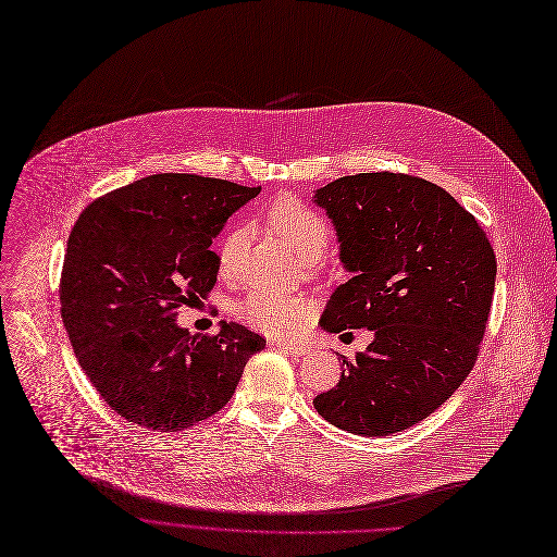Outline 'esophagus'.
I'll return each instance as SVG.
<instances>
[{
    "mask_svg": "<svg viewBox=\"0 0 557 557\" xmlns=\"http://www.w3.org/2000/svg\"><path fill=\"white\" fill-rule=\"evenodd\" d=\"M275 346H277L280 350L288 352V356H293V358H301V356H307V350H309L305 344H295V342H282V339H277V342H275Z\"/></svg>",
    "mask_w": 557,
    "mask_h": 557,
    "instance_id": "obj_1",
    "label": "esophagus"
}]
</instances>
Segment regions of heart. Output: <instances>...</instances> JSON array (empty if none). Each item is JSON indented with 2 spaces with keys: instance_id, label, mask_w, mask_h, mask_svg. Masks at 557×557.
Instances as JSON below:
<instances>
[{
  "instance_id": "heart-1",
  "label": "heart",
  "mask_w": 557,
  "mask_h": 557,
  "mask_svg": "<svg viewBox=\"0 0 557 557\" xmlns=\"http://www.w3.org/2000/svg\"><path fill=\"white\" fill-rule=\"evenodd\" d=\"M267 222L271 231L305 260L320 258L331 237L326 220L318 211L307 207L305 201H299L297 197H290V195L277 197L273 201L267 211ZM242 242H244L242 228L228 231V235L222 239L218 256H220V269L224 273L233 271L239 258ZM237 315L246 326L256 329L260 333H269L277 337L290 335L307 318V301L282 295V293H273V290H252L246 295L244 301H239Z\"/></svg>"
}]
</instances>
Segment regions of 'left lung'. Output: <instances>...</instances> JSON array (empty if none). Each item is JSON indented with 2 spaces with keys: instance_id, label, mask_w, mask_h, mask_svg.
<instances>
[{
  "instance_id": "8db88e82",
  "label": "left lung",
  "mask_w": 557,
  "mask_h": 557,
  "mask_svg": "<svg viewBox=\"0 0 557 557\" xmlns=\"http://www.w3.org/2000/svg\"><path fill=\"white\" fill-rule=\"evenodd\" d=\"M352 277L326 301L322 329H369L342 360L318 413L356 435L409 429L471 373L491 313L495 252L478 220L444 188L404 173H360L318 188Z\"/></svg>"
}]
</instances>
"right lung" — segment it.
Here are the masks:
<instances>
[{
	"instance_id": "obj_1",
	"label": "right lung",
	"mask_w": 557,
	"mask_h": 557,
	"mask_svg": "<svg viewBox=\"0 0 557 557\" xmlns=\"http://www.w3.org/2000/svg\"><path fill=\"white\" fill-rule=\"evenodd\" d=\"M258 188L160 173L84 209L64 256L62 320L77 362L124 420L162 433L215 416L267 339L235 322L190 335L177 309L218 282L211 250L226 220Z\"/></svg>"
}]
</instances>
